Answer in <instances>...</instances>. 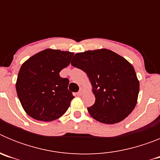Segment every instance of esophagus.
Masks as SVG:
<instances>
[{
    "label": "esophagus",
    "mask_w": 160,
    "mask_h": 160,
    "mask_svg": "<svg viewBox=\"0 0 160 160\" xmlns=\"http://www.w3.org/2000/svg\"><path fill=\"white\" fill-rule=\"evenodd\" d=\"M83 92H84V91H83V89H80V90H79L78 92L77 93V95L78 96H82V95Z\"/></svg>",
    "instance_id": "obj_1"
}]
</instances>
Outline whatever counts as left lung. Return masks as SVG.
<instances>
[{"label":"left lung","instance_id":"8db88e82","mask_svg":"<svg viewBox=\"0 0 160 160\" xmlns=\"http://www.w3.org/2000/svg\"><path fill=\"white\" fill-rule=\"evenodd\" d=\"M71 65L87 73L92 85L95 102L88 107L92 118L100 122H119L136 106L139 82L132 65L110 49L78 53Z\"/></svg>","mask_w":160,"mask_h":160}]
</instances>
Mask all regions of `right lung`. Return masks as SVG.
Listing matches in <instances>:
<instances>
[{
  "label": "right lung",
  "mask_w": 160,
  "mask_h": 160,
  "mask_svg": "<svg viewBox=\"0 0 160 160\" xmlns=\"http://www.w3.org/2000/svg\"><path fill=\"white\" fill-rule=\"evenodd\" d=\"M73 53L46 49L22 64L16 90L25 111L34 119L50 122L66 113L73 96L69 79L59 73L70 63Z\"/></svg>",
  "instance_id": "add662e5"
}]
</instances>
